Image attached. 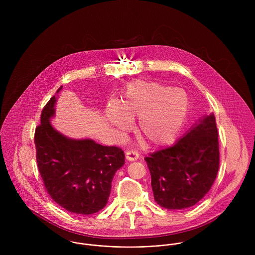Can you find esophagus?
I'll return each mask as SVG.
<instances>
[{"label":"esophagus","mask_w":255,"mask_h":255,"mask_svg":"<svg viewBox=\"0 0 255 255\" xmlns=\"http://www.w3.org/2000/svg\"><path fill=\"white\" fill-rule=\"evenodd\" d=\"M126 157L128 161H136L139 158V154L137 151L134 150H128L126 153Z\"/></svg>","instance_id":"esophagus-1"}]
</instances>
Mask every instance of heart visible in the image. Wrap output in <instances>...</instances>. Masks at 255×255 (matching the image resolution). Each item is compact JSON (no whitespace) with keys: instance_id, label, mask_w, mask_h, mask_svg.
Listing matches in <instances>:
<instances>
[{"instance_id":"b5f03b06","label":"heart","mask_w":255,"mask_h":255,"mask_svg":"<svg viewBox=\"0 0 255 255\" xmlns=\"http://www.w3.org/2000/svg\"><path fill=\"white\" fill-rule=\"evenodd\" d=\"M188 108V97L182 89L135 80L127 86L121 106L110 103L107 118L121 135L130 130V119L138 118V134L152 147H165L178 138Z\"/></svg>"}]
</instances>
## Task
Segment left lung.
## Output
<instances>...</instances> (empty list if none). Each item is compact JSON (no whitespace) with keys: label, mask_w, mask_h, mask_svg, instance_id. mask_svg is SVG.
<instances>
[{"label":"left lung","mask_w":255,"mask_h":255,"mask_svg":"<svg viewBox=\"0 0 255 255\" xmlns=\"http://www.w3.org/2000/svg\"><path fill=\"white\" fill-rule=\"evenodd\" d=\"M145 161L157 204L179 210L195 205L210 190L218 173L214 114L203 116L175 145L153 152Z\"/></svg>","instance_id":"1"}]
</instances>
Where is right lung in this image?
Returning a JSON list of instances; mask_svg holds the SVG:
<instances>
[{
  "label": "right lung",
  "mask_w": 255,
  "mask_h": 255,
  "mask_svg": "<svg viewBox=\"0 0 255 255\" xmlns=\"http://www.w3.org/2000/svg\"><path fill=\"white\" fill-rule=\"evenodd\" d=\"M56 103L55 95L42 111L35 130L38 170L46 190L60 206L75 214L96 213L108 202L112 181L125 164V153L119 147L70 138L56 130L51 124Z\"/></svg>",
  "instance_id": "right-lung-1"
}]
</instances>
